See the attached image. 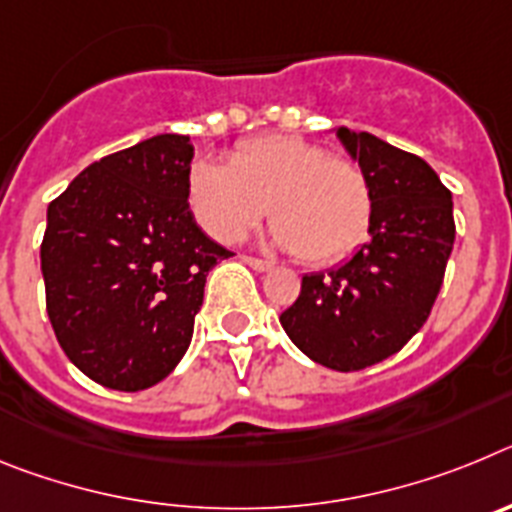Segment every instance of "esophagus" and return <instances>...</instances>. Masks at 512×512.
<instances>
[{
	"label": "esophagus",
	"mask_w": 512,
	"mask_h": 512,
	"mask_svg": "<svg viewBox=\"0 0 512 512\" xmlns=\"http://www.w3.org/2000/svg\"><path fill=\"white\" fill-rule=\"evenodd\" d=\"M243 261H246V264L251 266V269H256V271H271V269H274V264H271V261L256 259V256H243Z\"/></svg>",
	"instance_id": "1"
}]
</instances>
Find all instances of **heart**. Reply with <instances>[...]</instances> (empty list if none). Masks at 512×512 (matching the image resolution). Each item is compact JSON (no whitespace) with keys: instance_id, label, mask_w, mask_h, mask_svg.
<instances>
[{"instance_id":"heart-1","label":"heart","mask_w":512,"mask_h":512,"mask_svg":"<svg viewBox=\"0 0 512 512\" xmlns=\"http://www.w3.org/2000/svg\"><path fill=\"white\" fill-rule=\"evenodd\" d=\"M187 194L194 217L217 241H241L269 210L277 223L271 241L318 266L351 256L374 220L366 171L297 135L243 140L230 166L197 161Z\"/></svg>"}]
</instances>
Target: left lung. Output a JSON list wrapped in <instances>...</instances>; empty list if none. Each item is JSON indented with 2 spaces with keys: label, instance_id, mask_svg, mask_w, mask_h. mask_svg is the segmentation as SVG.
Returning <instances> with one entry per match:
<instances>
[{
  "label": "left lung",
  "instance_id": "obj_1",
  "mask_svg": "<svg viewBox=\"0 0 512 512\" xmlns=\"http://www.w3.org/2000/svg\"><path fill=\"white\" fill-rule=\"evenodd\" d=\"M338 138L372 182V238L338 269L305 274L279 323L312 361L359 372L397 354L431 315L454 248V202L415 153L348 128Z\"/></svg>",
  "mask_w": 512,
  "mask_h": 512
}]
</instances>
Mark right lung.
Instances as JSON below:
<instances>
[{
    "label": "right lung",
    "instance_id": "obj_1",
    "mask_svg": "<svg viewBox=\"0 0 512 512\" xmlns=\"http://www.w3.org/2000/svg\"><path fill=\"white\" fill-rule=\"evenodd\" d=\"M192 156L187 135H153L94 161L48 205L45 310L71 364L110 390H146L174 372L207 271L233 256L194 223Z\"/></svg>",
    "mask_w": 512,
    "mask_h": 512
}]
</instances>
